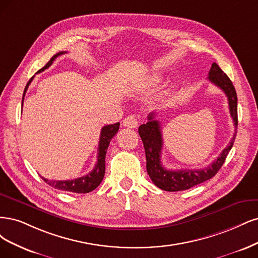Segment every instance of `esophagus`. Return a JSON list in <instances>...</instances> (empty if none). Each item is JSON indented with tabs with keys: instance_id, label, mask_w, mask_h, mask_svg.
Masks as SVG:
<instances>
[{
	"instance_id": "obj_1",
	"label": "esophagus",
	"mask_w": 258,
	"mask_h": 258,
	"mask_svg": "<svg viewBox=\"0 0 258 258\" xmlns=\"http://www.w3.org/2000/svg\"><path fill=\"white\" fill-rule=\"evenodd\" d=\"M123 125L125 127H128V128H136L138 126L137 117H135V115H133V114L128 115V117H126L123 120Z\"/></svg>"
}]
</instances>
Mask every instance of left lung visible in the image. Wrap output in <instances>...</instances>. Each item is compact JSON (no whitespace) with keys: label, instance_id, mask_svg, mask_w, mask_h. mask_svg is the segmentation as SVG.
I'll list each match as a JSON object with an SVG mask.
<instances>
[{"label":"left lung","instance_id":"8db88e82","mask_svg":"<svg viewBox=\"0 0 258 258\" xmlns=\"http://www.w3.org/2000/svg\"><path fill=\"white\" fill-rule=\"evenodd\" d=\"M213 85L219 87L228 99V107L230 117L234 120L235 127L238 125V112H237V93L231 80L224 73L217 63H213L209 71L208 77ZM155 113L151 112L148 115V122L141 124L138 128V133L144 143L146 159H147V171L149 177L151 178L153 183L161 189L167 192H178L193 187L197 184L211 179L218 173L222 165L226 160L230 149L234 145L236 133L232 136L227 147L224 149L220 156L208 167L203 169H181L169 170L166 169L161 162V154L163 148V138L160 122L154 120Z\"/></svg>","mask_w":258,"mask_h":258}]
</instances>
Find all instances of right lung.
<instances>
[{
  "instance_id": "add662e5",
  "label": "right lung",
  "mask_w": 258,
  "mask_h": 258,
  "mask_svg": "<svg viewBox=\"0 0 258 258\" xmlns=\"http://www.w3.org/2000/svg\"><path fill=\"white\" fill-rule=\"evenodd\" d=\"M66 53V51H61L57 52L56 54H54L50 61H49L43 69H40L37 73L44 72L45 70H47L49 66H50L53 61L56 59L57 56ZM33 76L29 82L26 86V89H24L23 92V96H22V105H23V99H24V95H26L27 90L30 86V84L32 82ZM119 126L120 123H115V124H109V125H106L102 128L101 132V137H99V143H98V153H97V163L95 164V167L93 168V170L89 172L88 174L84 177H80L77 179H73V180H48L46 178H43V180L46 182L47 184H49L50 186L56 188V189H61V190H66V192H72V193H78V194H86L89 192H92L93 189H95L101 182L103 181V178L105 176V156H106V152L108 146L110 144V140L112 139V137L117 134L119 131Z\"/></svg>"
}]
</instances>
